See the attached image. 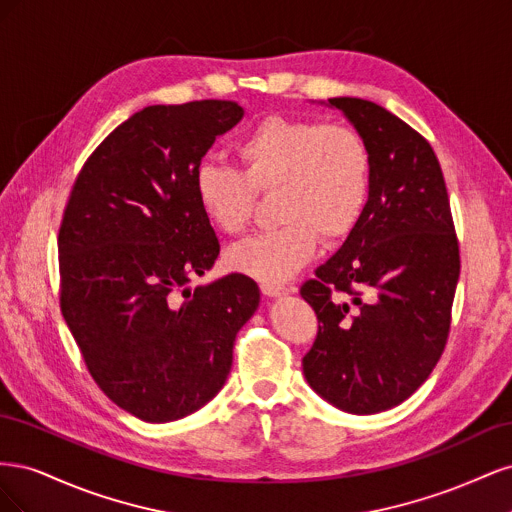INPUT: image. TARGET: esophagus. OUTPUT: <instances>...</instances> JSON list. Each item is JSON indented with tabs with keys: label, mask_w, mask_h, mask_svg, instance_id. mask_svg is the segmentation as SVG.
Segmentation results:
<instances>
[{
	"label": "esophagus",
	"mask_w": 512,
	"mask_h": 512,
	"mask_svg": "<svg viewBox=\"0 0 512 512\" xmlns=\"http://www.w3.org/2000/svg\"><path fill=\"white\" fill-rule=\"evenodd\" d=\"M262 294H267V297H282V294H288L290 288L284 284H271V282H262L260 284Z\"/></svg>",
	"instance_id": "esophagus-1"
}]
</instances>
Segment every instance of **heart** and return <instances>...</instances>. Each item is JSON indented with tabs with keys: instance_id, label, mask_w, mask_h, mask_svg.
Wrapping results in <instances>:
<instances>
[{
	"instance_id": "b5f03b06",
	"label": "heart",
	"mask_w": 512,
	"mask_h": 512,
	"mask_svg": "<svg viewBox=\"0 0 512 512\" xmlns=\"http://www.w3.org/2000/svg\"><path fill=\"white\" fill-rule=\"evenodd\" d=\"M239 170L203 162L194 173L198 209L222 235L245 230L256 194H275L282 224L232 247V269L280 284L314 256L322 241L339 243L361 222L374 177L365 136L346 123L271 115L237 138Z\"/></svg>"
}]
</instances>
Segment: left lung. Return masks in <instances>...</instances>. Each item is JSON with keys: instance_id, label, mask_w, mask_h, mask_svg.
<instances>
[{"instance_id": "left-lung-1", "label": "left lung", "mask_w": 512, "mask_h": 512, "mask_svg": "<svg viewBox=\"0 0 512 512\" xmlns=\"http://www.w3.org/2000/svg\"><path fill=\"white\" fill-rule=\"evenodd\" d=\"M329 104L365 136L374 177L361 222L301 286L318 318L303 374L339 410L376 414L408 399L440 361L451 333L459 241L427 138L376 102Z\"/></svg>"}]
</instances>
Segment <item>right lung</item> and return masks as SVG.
I'll return each mask as SVG.
<instances>
[{
    "mask_svg": "<svg viewBox=\"0 0 512 512\" xmlns=\"http://www.w3.org/2000/svg\"><path fill=\"white\" fill-rule=\"evenodd\" d=\"M241 117L232 100L143 108L87 158L61 215V314L100 391L149 423L188 416L222 389L260 301L243 273L188 288L220 254L194 173Z\"/></svg>",
    "mask_w": 512,
    "mask_h": 512,
    "instance_id": "right-lung-1",
    "label": "right lung"
}]
</instances>
